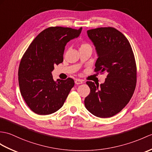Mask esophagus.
Here are the masks:
<instances>
[{
  "label": "esophagus",
  "mask_w": 152,
  "mask_h": 152,
  "mask_svg": "<svg viewBox=\"0 0 152 152\" xmlns=\"http://www.w3.org/2000/svg\"><path fill=\"white\" fill-rule=\"evenodd\" d=\"M75 83L76 84H82L83 83V80H80V79H76L75 80Z\"/></svg>",
  "instance_id": "obj_1"
}]
</instances>
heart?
Returning a JSON list of instances; mask_svg holds the SVG:
<instances>
[{
	"label": "heart",
	"instance_id": "b5f03b06",
	"mask_svg": "<svg viewBox=\"0 0 152 152\" xmlns=\"http://www.w3.org/2000/svg\"><path fill=\"white\" fill-rule=\"evenodd\" d=\"M86 46H89V45H88V44H83L82 45V47H86Z\"/></svg>",
	"mask_w": 152,
	"mask_h": 152
}]
</instances>
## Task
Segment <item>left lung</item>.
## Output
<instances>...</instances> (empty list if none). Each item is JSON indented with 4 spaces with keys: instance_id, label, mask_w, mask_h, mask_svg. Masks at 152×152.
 <instances>
[{
    "instance_id": "1",
    "label": "left lung",
    "mask_w": 152,
    "mask_h": 152,
    "mask_svg": "<svg viewBox=\"0 0 152 152\" xmlns=\"http://www.w3.org/2000/svg\"><path fill=\"white\" fill-rule=\"evenodd\" d=\"M87 33L98 56L94 71L107 76L100 85L86 82L91 91L85 98V106L98 117H111L128 104L135 89V57L128 40L115 28H98Z\"/></svg>"
}]
</instances>
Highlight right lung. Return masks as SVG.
<instances>
[{"label":"right lung","instance_id":"add662e5","mask_svg":"<svg viewBox=\"0 0 152 152\" xmlns=\"http://www.w3.org/2000/svg\"><path fill=\"white\" fill-rule=\"evenodd\" d=\"M79 30L61 26L42 31L24 53L19 67L21 95L35 113L50 115L61 108L75 86L73 79H53L54 65L63 61L66 43L80 36Z\"/></svg>","mask_w":152,"mask_h":152}]
</instances>
